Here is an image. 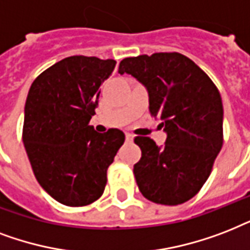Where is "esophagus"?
Instances as JSON below:
<instances>
[{"instance_id": "34e87169", "label": "esophagus", "mask_w": 250, "mask_h": 250, "mask_svg": "<svg viewBox=\"0 0 250 250\" xmlns=\"http://www.w3.org/2000/svg\"><path fill=\"white\" fill-rule=\"evenodd\" d=\"M125 137H126L127 142H131V141L134 139V135L131 134V133H126V134H125Z\"/></svg>"}]
</instances>
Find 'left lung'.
<instances>
[{
	"instance_id": "1",
	"label": "left lung",
	"mask_w": 250,
	"mask_h": 250,
	"mask_svg": "<svg viewBox=\"0 0 250 250\" xmlns=\"http://www.w3.org/2000/svg\"><path fill=\"white\" fill-rule=\"evenodd\" d=\"M119 73L146 88L148 111L167 134L162 146L135 137L142 151L134 164L139 190L155 204L187 202L204 187L223 145L219 91L201 67L176 52L127 57Z\"/></svg>"
}]
</instances>
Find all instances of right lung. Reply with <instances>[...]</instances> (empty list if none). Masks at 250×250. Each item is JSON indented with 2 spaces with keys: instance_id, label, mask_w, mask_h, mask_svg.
<instances>
[{
  "instance_id": "right-lung-1",
  "label": "right lung",
  "mask_w": 250,
  "mask_h": 250,
  "mask_svg": "<svg viewBox=\"0 0 250 250\" xmlns=\"http://www.w3.org/2000/svg\"><path fill=\"white\" fill-rule=\"evenodd\" d=\"M115 65V60L71 56L30 87L23 143L38 183L60 204L86 206L103 194L108 167L125 141L119 129L98 133L88 125Z\"/></svg>"
}]
</instances>
